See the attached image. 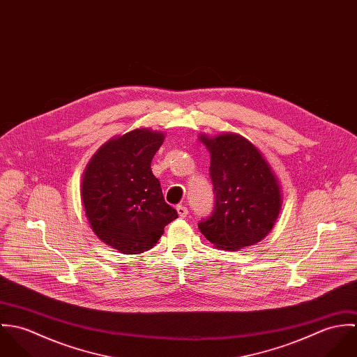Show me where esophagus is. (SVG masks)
<instances>
[{
	"instance_id": "esophagus-1",
	"label": "esophagus",
	"mask_w": 357,
	"mask_h": 357,
	"mask_svg": "<svg viewBox=\"0 0 357 357\" xmlns=\"http://www.w3.org/2000/svg\"><path fill=\"white\" fill-rule=\"evenodd\" d=\"M176 210H177L180 217H187V214H188V208L185 206H183V204H178Z\"/></svg>"
}]
</instances>
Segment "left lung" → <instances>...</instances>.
<instances>
[{
	"instance_id": "8db88e82",
	"label": "left lung",
	"mask_w": 357,
	"mask_h": 357,
	"mask_svg": "<svg viewBox=\"0 0 357 357\" xmlns=\"http://www.w3.org/2000/svg\"><path fill=\"white\" fill-rule=\"evenodd\" d=\"M210 153L215 204L198 227L215 248L236 252L262 241L282 207L280 185L264 155L243 136L201 135Z\"/></svg>"
}]
</instances>
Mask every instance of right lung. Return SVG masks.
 Listing matches in <instances>:
<instances>
[{"label":"right lung","instance_id":"add662e5","mask_svg":"<svg viewBox=\"0 0 357 357\" xmlns=\"http://www.w3.org/2000/svg\"><path fill=\"white\" fill-rule=\"evenodd\" d=\"M163 133L135 129L102 144L82 177V204L92 231L123 255L155 246L177 211L165 202L151 160Z\"/></svg>","mask_w":357,"mask_h":357}]
</instances>
